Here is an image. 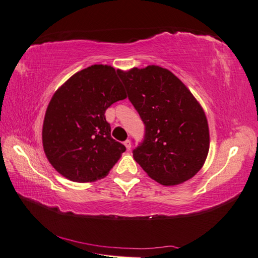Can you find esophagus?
Here are the masks:
<instances>
[{"label": "esophagus", "instance_id": "34e87169", "mask_svg": "<svg viewBox=\"0 0 258 258\" xmlns=\"http://www.w3.org/2000/svg\"><path fill=\"white\" fill-rule=\"evenodd\" d=\"M124 145H125L126 149H127V151H130L131 147H132V143H131L130 140H126V141L124 142Z\"/></svg>", "mask_w": 258, "mask_h": 258}]
</instances>
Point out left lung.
Instances as JSON below:
<instances>
[{
	"instance_id": "left-lung-1",
	"label": "left lung",
	"mask_w": 258,
	"mask_h": 258,
	"mask_svg": "<svg viewBox=\"0 0 258 258\" xmlns=\"http://www.w3.org/2000/svg\"><path fill=\"white\" fill-rule=\"evenodd\" d=\"M117 72L145 125L134 160L162 185L193 177L210 150L208 124L200 103L171 71L157 65Z\"/></svg>"
}]
</instances>
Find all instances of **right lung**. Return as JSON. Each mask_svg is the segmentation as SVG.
I'll return each mask as SVG.
<instances>
[{
    "mask_svg": "<svg viewBox=\"0 0 258 258\" xmlns=\"http://www.w3.org/2000/svg\"><path fill=\"white\" fill-rule=\"evenodd\" d=\"M126 98L118 72L95 64L65 82L54 93L43 123V149L51 165L70 180L105 177L125 146L111 136L105 111Z\"/></svg>",
    "mask_w": 258,
    "mask_h": 258,
    "instance_id": "1",
    "label": "right lung"
}]
</instances>
